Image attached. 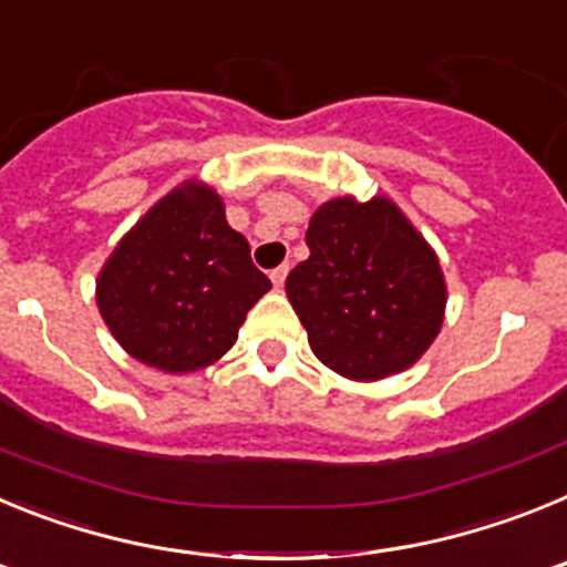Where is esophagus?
<instances>
[{"mask_svg":"<svg viewBox=\"0 0 567 567\" xmlns=\"http://www.w3.org/2000/svg\"><path fill=\"white\" fill-rule=\"evenodd\" d=\"M287 275H289V267H287V264H280L278 269H272V272H269V278H272L275 289L284 287V280H287Z\"/></svg>","mask_w":567,"mask_h":567,"instance_id":"1","label":"esophagus"}]
</instances>
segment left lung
I'll use <instances>...</instances> for the list:
<instances>
[{"instance_id":"1","label":"left lung","mask_w":567,"mask_h":567,"mask_svg":"<svg viewBox=\"0 0 567 567\" xmlns=\"http://www.w3.org/2000/svg\"><path fill=\"white\" fill-rule=\"evenodd\" d=\"M309 258L287 295L315 358L349 380L403 372L437 338L445 280L437 255L385 198H334L312 215Z\"/></svg>"}]
</instances>
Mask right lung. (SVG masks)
<instances>
[{
	"label": "right lung",
	"mask_w": 567,
	"mask_h": 567,
	"mask_svg": "<svg viewBox=\"0 0 567 567\" xmlns=\"http://www.w3.org/2000/svg\"><path fill=\"white\" fill-rule=\"evenodd\" d=\"M249 244L209 187L184 184L135 224L104 264L99 312L113 338L162 372H198L233 349L269 292Z\"/></svg>",
	"instance_id": "right-lung-1"
}]
</instances>
